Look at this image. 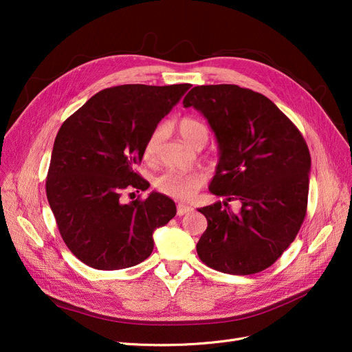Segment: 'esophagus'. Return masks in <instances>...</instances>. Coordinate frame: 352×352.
<instances>
[{
	"label": "esophagus",
	"instance_id": "1",
	"mask_svg": "<svg viewBox=\"0 0 352 352\" xmlns=\"http://www.w3.org/2000/svg\"><path fill=\"white\" fill-rule=\"evenodd\" d=\"M192 210H194V208L190 207V206H186V204H177V210H176V212H177V216L180 217V216H185V214H188V212H190Z\"/></svg>",
	"mask_w": 352,
	"mask_h": 352
}]
</instances>
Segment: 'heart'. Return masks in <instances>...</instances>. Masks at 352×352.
<instances>
[{"instance_id": "b5f03b06", "label": "heart", "mask_w": 352, "mask_h": 352, "mask_svg": "<svg viewBox=\"0 0 352 352\" xmlns=\"http://www.w3.org/2000/svg\"><path fill=\"white\" fill-rule=\"evenodd\" d=\"M177 131L184 140L195 148L204 146L210 138V129L204 122H201L195 117H184L177 123ZM163 138V127L157 126L155 129L148 135L146 141L142 148V155L146 162H154L160 142ZM207 176L204 172H175V170H168L163 175L155 177V188L160 192L177 199V201H189L194 198L198 190L204 186Z\"/></svg>"}]
</instances>
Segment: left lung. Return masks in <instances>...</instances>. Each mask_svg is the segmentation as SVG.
Masks as SVG:
<instances>
[{
  "mask_svg": "<svg viewBox=\"0 0 352 352\" xmlns=\"http://www.w3.org/2000/svg\"><path fill=\"white\" fill-rule=\"evenodd\" d=\"M185 107L207 117L220 144V162L210 190L241 201L198 211L207 219L197 252L208 267L254 274L276 263L301 229L307 214L311 157L300 129L263 94L238 85H201Z\"/></svg>",
  "mask_w": 352,
  "mask_h": 352,
  "instance_id": "8db88e82",
  "label": "left lung"
}]
</instances>
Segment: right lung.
I'll return each mask as SVG.
<instances>
[{"label":"right lung","instance_id":"right-lung-1","mask_svg":"<svg viewBox=\"0 0 352 352\" xmlns=\"http://www.w3.org/2000/svg\"><path fill=\"white\" fill-rule=\"evenodd\" d=\"M192 87L120 85L102 89L61 124L47 175V198L67 248L92 269L119 270L150 257L154 229L176 214L153 192L123 204L127 189L148 188L135 172L160 120Z\"/></svg>","mask_w":352,"mask_h":352}]
</instances>
